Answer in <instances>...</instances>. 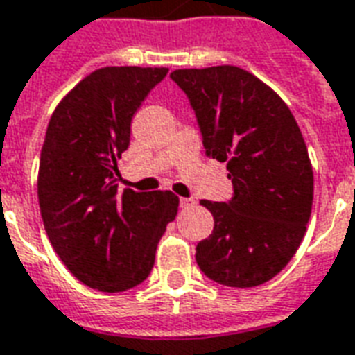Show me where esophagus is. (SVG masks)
Here are the masks:
<instances>
[{
  "label": "esophagus",
  "instance_id": "esophagus-1",
  "mask_svg": "<svg viewBox=\"0 0 355 355\" xmlns=\"http://www.w3.org/2000/svg\"><path fill=\"white\" fill-rule=\"evenodd\" d=\"M180 206L181 208H191V206H195V200H193V198H187V196H181Z\"/></svg>",
  "mask_w": 355,
  "mask_h": 355
}]
</instances>
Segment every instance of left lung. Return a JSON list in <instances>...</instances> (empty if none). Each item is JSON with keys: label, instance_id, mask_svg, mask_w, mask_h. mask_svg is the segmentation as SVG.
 Wrapping results in <instances>:
<instances>
[{"label": "left lung", "instance_id": "obj_1", "mask_svg": "<svg viewBox=\"0 0 355 355\" xmlns=\"http://www.w3.org/2000/svg\"><path fill=\"white\" fill-rule=\"evenodd\" d=\"M195 111L206 155L227 162L232 196L202 200L214 231L196 245L209 280L265 284L291 261L312 211L314 174L299 124L280 96L236 66L170 73Z\"/></svg>", "mask_w": 355, "mask_h": 355}]
</instances>
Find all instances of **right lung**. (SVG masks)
I'll use <instances>...</instances> for the list:
<instances>
[{
  "instance_id": "1",
  "label": "right lung",
  "mask_w": 355,
  "mask_h": 355,
  "mask_svg": "<svg viewBox=\"0 0 355 355\" xmlns=\"http://www.w3.org/2000/svg\"><path fill=\"white\" fill-rule=\"evenodd\" d=\"M166 68L96 69L54 110L41 149L43 225L68 270L85 286L119 293L146 280L180 198L170 191L119 193L117 159L130 124Z\"/></svg>"
}]
</instances>
